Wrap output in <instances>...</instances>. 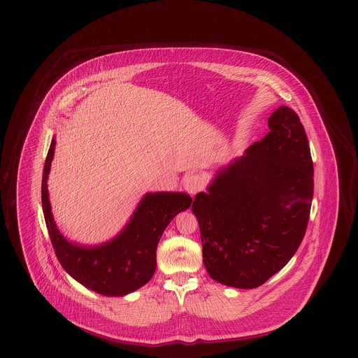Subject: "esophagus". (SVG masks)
Masks as SVG:
<instances>
[{"label":"esophagus","instance_id":"esophagus-1","mask_svg":"<svg viewBox=\"0 0 358 358\" xmlns=\"http://www.w3.org/2000/svg\"><path fill=\"white\" fill-rule=\"evenodd\" d=\"M184 187H185L187 193H190L193 196V194H196V193H199L200 190L204 189V180L199 174H190V176H187L185 181H184Z\"/></svg>","mask_w":358,"mask_h":358}]
</instances>
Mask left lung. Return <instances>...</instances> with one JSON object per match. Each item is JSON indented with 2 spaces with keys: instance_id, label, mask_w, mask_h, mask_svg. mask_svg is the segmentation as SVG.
<instances>
[{
  "instance_id": "obj_1",
  "label": "left lung",
  "mask_w": 358,
  "mask_h": 358,
  "mask_svg": "<svg viewBox=\"0 0 358 358\" xmlns=\"http://www.w3.org/2000/svg\"><path fill=\"white\" fill-rule=\"evenodd\" d=\"M268 127L260 142L217 169L192 204L206 271L235 289H255L280 271L310 217L314 169L303 124L280 106Z\"/></svg>"
}]
</instances>
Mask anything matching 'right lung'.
<instances>
[{"mask_svg": "<svg viewBox=\"0 0 358 358\" xmlns=\"http://www.w3.org/2000/svg\"><path fill=\"white\" fill-rule=\"evenodd\" d=\"M56 141L45 159L41 203L52 245L62 267L76 282L106 296H124L145 286L157 267L155 251L169 222L192 204L185 192H149L136 205L131 217L114 238L94 245L66 238L52 215L48 176Z\"/></svg>", "mask_w": 358, "mask_h": 358, "instance_id": "obj_1", "label": "right lung"}]
</instances>
